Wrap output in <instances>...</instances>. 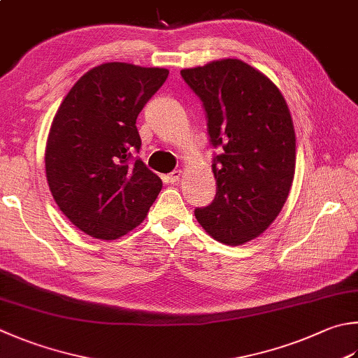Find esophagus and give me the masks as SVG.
<instances>
[{"instance_id":"esophagus-1","label":"esophagus","mask_w":358,"mask_h":358,"mask_svg":"<svg viewBox=\"0 0 358 358\" xmlns=\"http://www.w3.org/2000/svg\"><path fill=\"white\" fill-rule=\"evenodd\" d=\"M180 176H182V171H180V170H174L173 173H170V174H168V176H166V179H168V180H170V182H171V184H174V182H178V180L180 179Z\"/></svg>"}]
</instances>
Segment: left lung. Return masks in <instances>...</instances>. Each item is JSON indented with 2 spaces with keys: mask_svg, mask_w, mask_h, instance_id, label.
Returning <instances> with one entry per match:
<instances>
[{
  "mask_svg": "<svg viewBox=\"0 0 358 358\" xmlns=\"http://www.w3.org/2000/svg\"><path fill=\"white\" fill-rule=\"evenodd\" d=\"M180 74L204 104L212 145L222 148L212 165L217 196L194 217L217 241L245 245L278 218L294 179L296 136L285 98L240 59Z\"/></svg>",
  "mask_w": 358,
  "mask_h": 358,
  "instance_id": "obj_1",
  "label": "left lung"
}]
</instances>
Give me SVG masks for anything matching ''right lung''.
<instances>
[{"mask_svg": "<svg viewBox=\"0 0 358 358\" xmlns=\"http://www.w3.org/2000/svg\"><path fill=\"white\" fill-rule=\"evenodd\" d=\"M166 69L107 62L80 76L54 115L46 180L66 218L98 240H117L146 218L162 179L143 162L136 121L168 78Z\"/></svg>", "mask_w": 358, "mask_h": 358, "instance_id": "obj_1", "label": "right lung"}]
</instances>
